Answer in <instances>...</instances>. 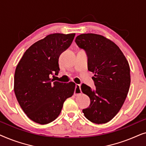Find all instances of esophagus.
<instances>
[{
  "instance_id": "34e87169",
  "label": "esophagus",
  "mask_w": 146,
  "mask_h": 146,
  "mask_svg": "<svg viewBox=\"0 0 146 146\" xmlns=\"http://www.w3.org/2000/svg\"><path fill=\"white\" fill-rule=\"evenodd\" d=\"M81 93H82V90H81L80 85L76 84V88H75V91H74V95L78 96V95L80 94Z\"/></svg>"
}]
</instances>
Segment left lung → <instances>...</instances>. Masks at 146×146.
<instances>
[{
	"mask_svg": "<svg viewBox=\"0 0 146 146\" xmlns=\"http://www.w3.org/2000/svg\"><path fill=\"white\" fill-rule=\"evenodd\" d=\"M76 43L86 52L88 69L94 74L96 88L81 86L82 91L88 96L90 104L82 111L92 122H108L122 106L130 86V68L122 52L115 44L96 34H82Z\"/></svg>",
	"mask_w": 146,
	"mask_h": 146,
	"instance_id": "left-lung-1",
	"label": "left lung"
}]
</instances>
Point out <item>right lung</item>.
I'll use <instances>...</instances> for the list:
<instances>
[{"label": "right lung", "mask_w": 146, "mask_h": 146, "mask_svg": "<svg viewBox=\"0 0 146 146\" xmlns=\"http://www.w3.org/2000/svg\"><path fill=\"white\" fill-rule=\"evenodd\" d=\"M74 36L75 33L46 36L26 50L16 68L15 96L24 112L36 123L47 124L56 119L64 101L74 94V83L54 81L50 75L58 74L60 55Z\"/></svg>", "instance_id": "add662e5"}]
</instances>
